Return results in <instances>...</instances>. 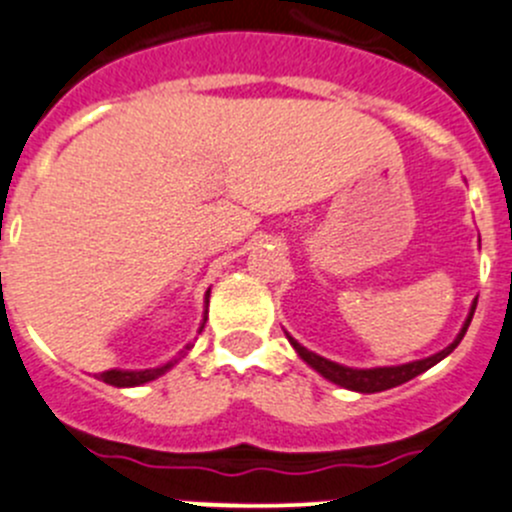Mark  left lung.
<instances>
[{
	"label": "left lung",
	"instance_id": "obj_1",
	"mask_svg": "<svg viewBox=\"0 0 512 512\" xmlns=\"http://www.w3.org/2000/svg\"><path fill=\"white\" fill-rule=\"evenodd\" d=\"M473 313H475V303H473V308H470V316H468V321H465L463 331L458 333V338H455V341L450 343L448 348H443V351L435 353V356L423 358V361H413V363H406V366H393V368H366V371H358V368L338 366V363L326 361V358L316 356L313 351H306V348H303L298 341H293L291 336H288V341H291V346L296 348L298 356H301L303 361L308 363V366L316 368V371L321 373L323 378H328V381L338 383V386L348 388V391L378 393V391H388V388H396V386H401V383L411 381V378L421 376V373L428 371L430 366H435L438 361H443L448 353H453V348L458 346L460 341H463V336H465V331H468Z\"/></svg>",
	"mask_w": 512,
	"mask_h": 512
}]
</instances>
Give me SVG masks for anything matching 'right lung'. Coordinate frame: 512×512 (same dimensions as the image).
<instances>
[{
  "mask_svg": "<svg viewBox=\"0 0 512 512\" xmlns=\"http://www.w3.org/2000/svg\"><path fill=\"white\" fill-rule=\"evenodd\" d=\"M206 306H209V298H206ZM204 323H206V313H204ZM204 323H201V328H204ZM201 328H199V331H201ZM189 348L191 346H186V351H189ZM176 361H179V358H174V361L164 363V366H159V368H146V371H104L99 378L104 383H109V386H116V388L141 386V383H149V381H154V378L164 376V373L169 371V368L174 366Z\"/></svg>",
  "mask_w": 512,
  "mask_h": 512,
  "instance_id": "add662e5",
  "label": "right lung"
}]
</instances>
